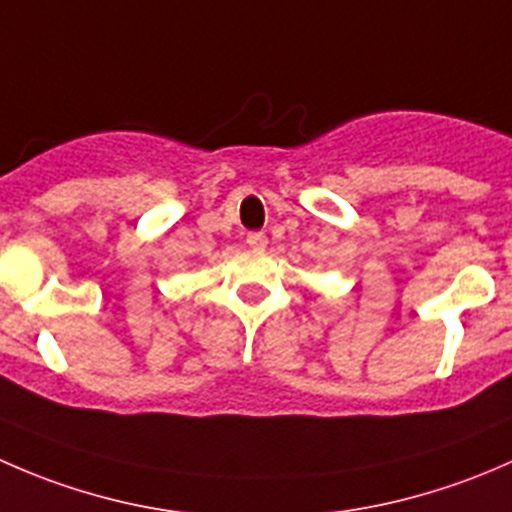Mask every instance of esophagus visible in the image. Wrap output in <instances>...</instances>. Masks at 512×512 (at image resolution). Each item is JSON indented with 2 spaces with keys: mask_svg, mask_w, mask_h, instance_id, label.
Listing matches in <instances>:
<instances>
[{
  "mask_svg": "<svg viewBox=\"0 0 512 512\" xmlns=\"http://www.w3.org/2000/svg\"><path fill=\"white\" fill-rule=\"evenodd\" d=\"M247 245H250L252 250H265L267 235L265 232H247Z\"/></svg>",
  "mask_w": 512,
  "mask_h": 512,
  "instance_id": "esophagus-1",
  "label": "esophagus"
}]
</instances>
